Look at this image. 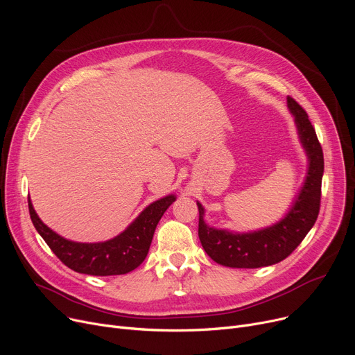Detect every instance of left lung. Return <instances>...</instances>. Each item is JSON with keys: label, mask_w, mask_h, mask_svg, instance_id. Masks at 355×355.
Masks as SVG:
<instances>
[{"label": "left lung", "mask_w": 355, "mask_h": 355, "mask_svg": "<svg viewBox=\"0 0 355 355\" xmlns=\"http://www.w3.org/2000/svg\"><path fill=\"white\" fill-rule=\"evenodd\" d=\"M286 102L295 118L297 138L308 158V170L302 187L281 220L272 226L243 233L209 226L204 221L206 210L197 201L200 241L202 249L218 265L254 269L279 263L300 246L318 217L324 175L322 148L306 112L289 96Z\"/></svg>", "instance_id": "obj_1"}]
</instances>
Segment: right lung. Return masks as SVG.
Returning a JSON list of instances; mask_svg holds the SVG:
<instances>
[{
  "label": "right lung",
  "instance_id": "1",
  "mask_svg": "<svg viewBox=\"0 0 355 355\" xmlns=\"http://www.w3.org/2000/svg\"><path fill=\"white\" fill-rule=\"evenodd\" d=\"M175 198L168 194L151 202L122 233L98 243H80L53 232L37 216L30 197L28 210L35 230L67 268L85 275L114 276L132 272L144 262L158 221Z\"/></svg>",
  "mask_w": 355,
  "mask_h": 355
}]
</instances>
